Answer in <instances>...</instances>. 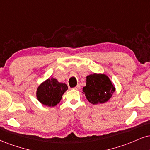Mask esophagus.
<instances>
[{
  "instance_id": "1",
  "label": "esophagus",
  "mask_w": 150,
  "mask_h": 150,
  "mask_svg": "<svg viewBox=\"0 0 150 150\" xmlns=\"http://www.w3.org/2000/svg\"><path fill=\"white\" fill-rule=\"evenodd\" d=\"M74 89L80 90V84H77V85L75 86V87H74Z\"/></svg>"
}]
</instances>
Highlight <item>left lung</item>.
<instances>
[{
	"label": "left lung",
	"instance_id": "left-lung-1",
	"mask_svg": "<svg viewBox=\"0 0 150 150\" xmlns=\"http://www.w3.org/2000/svg\"><path fill=\"white\" fill-rule=\"evenodd\" d=\"M82 91L89 102L96 105L107 102L115 92V87L105 75L94 73L86 77V84Z\"/></svg>",
	"mask_w": 150,
	"mask_h": 150
}]
</instances>
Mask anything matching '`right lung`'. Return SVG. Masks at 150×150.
<instances>
[{
	"instance_id": "1",
	"label": "right lung",
	"mask_w": 150,
	"mask_h": 150,
	"mask_svg": "<svg viewBox=\"0 0 150 150\" xmlns=\"http://www.w3.org/2000/svg\"><path fill=\"white\" fill-rule=\"evenodd\" d=\"M68 89L64 83H60L55 78L47 79L38 86L37 98L41 103L49 107H53L60 102L62 96Z\"/></svg>"
}]
</instances>
